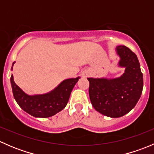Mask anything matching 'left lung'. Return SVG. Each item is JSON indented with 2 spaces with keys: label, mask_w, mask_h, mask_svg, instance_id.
I'll use <instances>...</instances> for the list:
<instances>
[{
  "label": "left lung",
  "mask_w": 154,
  "mask_h": 154,
  "mask_svg": "<svg viewBox=\"0 0 154 154\" xmlns=\"http://www.w3.org/2000/svg\"><path fill=\"white\" fill-rule=\"evenodd\" d=\"M120 57L119 66L125 72L119 78H88L90 100L102 115L119 118L133 109L141 97L143 74L137 56L125 45L116 48Z\"/></svg>",
  "instance_id": "1"
}]
</instances>
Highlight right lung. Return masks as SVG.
<instances>
[{"label":"right lung","mask_w":154,"mask_h":154,"mask_svg":"<svg viewBox=\"0 0 154 154\" xmlns=\"http://www.w3.org/2000/svg\"><path fill=\"white\" fill-rule=\"evenodd\" d=\"M79 78L68 79L48 94L32 96L25 94L15 84L12 74L10 80L14 97L24 111L33 117L48 118L54 116L66 107L71 91Z\"/></svg>","instance_id":"right-lung-1"}]
</instances>
